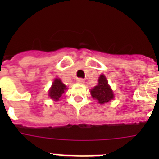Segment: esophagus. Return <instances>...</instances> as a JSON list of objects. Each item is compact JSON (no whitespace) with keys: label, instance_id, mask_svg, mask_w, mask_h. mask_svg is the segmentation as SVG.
I'll return each mask as SVG.
<instances>
[{"label":"esophagus","instance_id":"1","mask_svg":"<svg viewBox=\"0 0 159 159\" xmlns=\"http://www.w3.org/2000/svg\"><path fill=\"white\" fill-rule=\"evenodd\" d=\"M85 80L83 79V78H77V82H78V83H81V84H82V83H84Z\"/></svg>","mask_w":159,"mask_h":159}]
</instances>
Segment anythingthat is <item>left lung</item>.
<instances>
[{"instance_id":"obj_1","label":"left lung","mask_w":159,"mask_h":159,"mask_svg":"<svg viewBox=\"0 0 159 159\" xmlns=\"http://www.w3.org/2000/svg\"><path fill=\"white\" fill-rule=\"evenodd\" d=\"M91 94L94 99L98 101L100 104L107 103L113 99V92L108 85V82L104 75H101L98 79V85L91 90Z\"/></svg>"}]
</instances>
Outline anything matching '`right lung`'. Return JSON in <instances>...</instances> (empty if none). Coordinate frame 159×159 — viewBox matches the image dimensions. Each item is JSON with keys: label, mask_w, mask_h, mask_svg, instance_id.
<instances>
[{"label": "right lung", "mask_w": 159, "mask_h": 159, "mask_svg": "<svg viewBox=\"0 0 159 159\" xmlns=\"http://www.w3.org/2000/svg\"><path fill=\"white\" fill-rule=\"evenodd\" d=\"M66 89H67L66 86L61 82V80L56 78L54 82H53V86L48 92V95H49L50 98L53 99L54 101H58L61 96L64 93Z\"/></svg>", "instance_id": "obj_1"}]
</instances>
